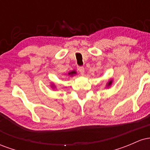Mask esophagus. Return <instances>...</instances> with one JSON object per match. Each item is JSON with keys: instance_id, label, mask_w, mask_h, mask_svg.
I'll return each mask as SVG.
<instances>
[{"instance_id": "1", "label": "esophagus", "mask_w": 150, "mask_h": 150, "mask_svg": "<svg viewBox=\"0 0 150 150\" xmlns=\"http://www.w3.org/2000/svg\"><path fill=\"white\" fill-rule=\"evenodd\" d=\"M78 71L80 72L81 75H84V73H85V68L83 67H80L78 68Z\"/></svg>"}]
</instances>
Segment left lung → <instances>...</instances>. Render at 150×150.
<instances>
[{
    "mask_svg": "<svg viewBox=\"0 0 150 150\" xmlns=\"http://www.w3.org/2000/svg\"><path fill=\"white\" fill-rule=\"evenodd\" d=\"M112 82H113L112 80H110L109 82H108V83H107V87H110V86L111 85V84H112Z\"/></svg>",
    "mask_w": 150,
    "mask_h": 150,
    "instance_id": "obj_1",
    "label": "left lung"
}]
</instances>
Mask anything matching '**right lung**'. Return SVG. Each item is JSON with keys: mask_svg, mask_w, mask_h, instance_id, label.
<instances>
[{"mask_svg": "<svg viewBox=\"0 0 150 150\" xmlns=\"http://www.w3.org/2000/svg\"><path fill=\"white\" fill-rule=\"evenodd\" d=\"M75 74H76V72H75V70H73V71L69 72V73H68V75H71V76H73V75H75ZM52 87H53V85L52 86Z\"/></svg>", "mask_w": 150, "mask_h": 150, "instance_id": "1", "label": "right lung"}]
</instances>
